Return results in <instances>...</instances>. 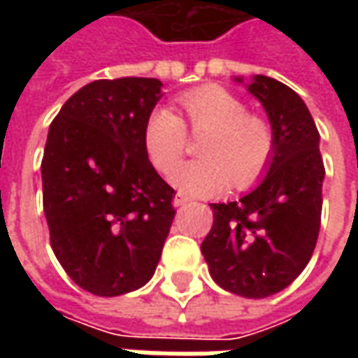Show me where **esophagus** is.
Wrapping results in <instances>:
<instances>
[{"label": "esophagus", "mask_w": 358, "mask_h": 358, "mask_svg": "<svg viewBox=\"0 0 358 358\" xmlns=\"http://www.w3.org/2000/svg\"><path fill=\"white\" fill-rule=\"evenodd\" d=\"M187 201H189V197H187V195L176 194L174 195V199H172V205H174V207H182V205H186Z\"/></svg>", "instance_id": "1"}]
</instances>
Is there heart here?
Returning a JSON list of instances; mask_svg holds the SVG:
<instances>
[{
	"label": "heart",
	"instance_id": "obj_1",
	"mask_svg": "<svg viewBox=\"0 0 358 358\" xmlns=\"http://www.w3.org/2000/svg\"><path fill=\"white\" fill-rule=\"evenodd\" d=\"M187 126L199 141L201 159L180 164L171 182L186 194H213L232 182L236 187L253 184L274 149V136L263 118L248 115L245 103L220 86H203L178 97ZM143 145L157 171L171 172L187 145L186 126L171 109L159 107L143 128Z\"/></svg>",
	"mask_w": 358,
	"mask_h": 358
}]
</instances>
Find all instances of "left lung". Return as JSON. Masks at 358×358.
Listing matches in <instances>:
<instances>
[{
    "instance_id": "obj_1",
    "label": "left lung",
    "mask_w": 358,
    "mask_h": 358,
    "mask_svg": "<svg viewBox=\"0 0 358 358\" xmlns=\"http://www.w3.org/2000/svg\"><path fill=\"white\" fill-rule=\"evenodd\" d=\"M243 84L241 76L234 78ZM268 117L274 149L266 174L238 201L210 203L213 226L201 243L213 280L248 299L282 292L313 257L322 215L320 134L289 86L255 74L245 84Z\"/></svg>"
}]
</instances>
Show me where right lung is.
Instances as JSON below:
<instances>
[{
  "label": "right lung",
  "instance_id": "add662e5",
  "mask_svg": "<svg viewBox=\"0 0 358 358\" xmlns=\"http://www.w3.org/2000/svg\"><path fill=\"white\" fill-rule=\"evenodd\" d=\"M161 88L157 78L90 82L48 132L42 186L51 249L74 284L99 297L148 284L171 230L174 189L143 145Z\"/></svg>",
  "mask_w": 358,
  "mask_h": 358
}]
</instances>
